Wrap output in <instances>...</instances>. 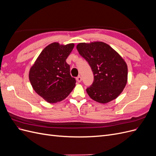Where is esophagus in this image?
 Listing matches in <instances>:
<instances>
[{"mask_svg":"<svg viewBox=\"0 0 156 156\" xmlns=\"http://www.w3.org/2000/svg\"><path fill=\"white\" fill-rule=\"evenodd\" d=\"M76 80H77V81L78 83H81V81H82V78H81V76H78V77L76 78Z\"/></svg>","mask_w":156,"mask_h":156,"instance_id":"obj_1","label":"esophagus"}]
</instances>
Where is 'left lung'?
Returning <instances> with one entry per match:
<instances>
[{
	"instance_id": "1",
	"label": "left lung",
	"mask_w": 156,
	"mask_h": 156,
	"mask_svg": "<svg viewBox=\"0 0 156 156\" xmlns=\"http://www.w3.org/2000/svg\"><path fill=\"white\" fill-rule=\"evenodd\" d=\"M77 49L90 66L94 74L93 84L87 89L88 96L100 103L115 100L127 82V66L124 58L102 41L79 43Z\"/></svg>"
}]
</instances>
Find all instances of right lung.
<instances>
[{
  "instance_id": "1",
  "label": "right lung",
  "mask_w": 156,
  "mask_h": 156,
  "mask_svg": "<svg viewBox=\"0 0 156 156\" xmlns=\"http://www.w3.org/2000/svg\"><path fill=\"white\" fill-rule=\"evenodd\" d=\"M53 42L43 49L29 71V81L34 90L50 103L62 101L75 86L66 59L74 48Z\"/></svg>"
}]
</instances>
